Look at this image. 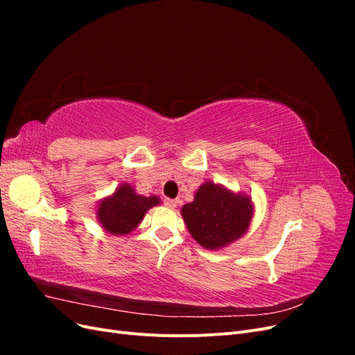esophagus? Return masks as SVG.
<instances>
[{
    "mask_svg": "<svg viewBox=\"0 0 355 355\" xmlns=\"http://www.w3.org/2000/svg\"><path fill=\"white\" fill-rule=\"evenodd\" d=\"M164 204L167 207H171V209H176L179 206V200H173V198H166L164 200Z\"/></svg>",
    "mask_w": 355,
    "mask_h": 355,
    "instance_id": "1",
    "label": "esophagus"
}]
</instances>
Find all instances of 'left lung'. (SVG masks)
<instances>
[{
  "label": "left lung",
  "instance_id": "obj_1",
  "mask_svg": "<svg viewBox=\"0 0 355 355\" xmlns=\"http://www.w3.org/2000/svg\"><path fill=\"white\" fill-rule=\"evenodd\" d=\"M180 214L192 239L201 247L222 250L249 230L254 204L245 192L206 180L194 192V200L182 206Z\"/></svg>",
  "mask_w": 355,
  "mask_h": 355
}]
</instances>
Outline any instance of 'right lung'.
<instances>
[{
    "instance_id": "1",
    "label": "right lung",
    "mask_w": 355,
    "mask_h": 355,
    "mask_svg": "<svg viewBox=\"0 0 355 355\" xmlns=\"http://www.w3.org/2000/svg\"><path fill=\"white\" fill-rule=\"evenodd\" d=\"M159 204L161 200L157 196L145 197L137 194L133 185L123 182L112 194L98 202L94 213L105 232L115 237H124L139 227L149 209Z\"/></svg>"
}]
</instances>
